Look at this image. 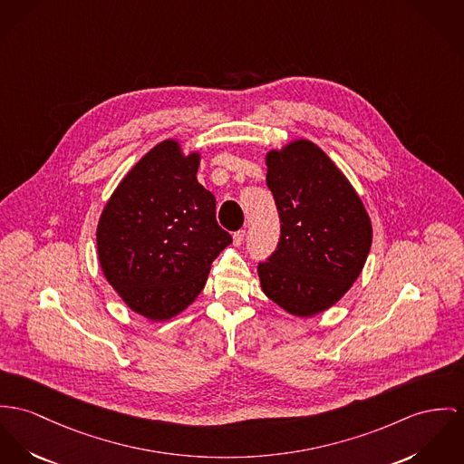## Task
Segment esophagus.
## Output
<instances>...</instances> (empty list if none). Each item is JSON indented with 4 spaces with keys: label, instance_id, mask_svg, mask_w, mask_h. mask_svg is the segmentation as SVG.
<instances>
[{
    "label": "esophagus",
    "instance_id": "obj_1",
    "mask_svg": "<svg viewBox=\"0 0 464 464\" xmlns=\"http://www.w3.org/2000/svg\"><path fill=\"white\" fill-rule=\"evenodd\" d=\"M244 238H246V231H244V229H240V231L233 233V244H235L237 247H238V246H242Z\"/></svg>",
    "mask_w": 464,
    "mask_h": 464
}]
</instances>
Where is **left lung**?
Returning a JSON list of instances; mask_svg holds the SVG:
<instances>
[{
  "instance_id": "1",
  "label": "left lung",
  "mask_w": 464,
  "mask_h": 464,
  "mask_svg": "<svg viewBox=\"0 0 464 464\" xmlns=\"http://www.w3.org/2000/svg\"><path fill=\"white\" fill-rule=\"evenodd\" d=\"M266 185L281 217V240L257 266L263 293L298 318L335 305L357 281L372 244V224L357 190L309 140L272 148Z\"/></svg>"
}]
</instances>
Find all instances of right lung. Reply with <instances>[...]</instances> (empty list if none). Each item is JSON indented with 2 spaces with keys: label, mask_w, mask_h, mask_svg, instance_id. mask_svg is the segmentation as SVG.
<instances>
[{
  "label": "right lung",
  "mask_w": 464,
  "mask_h": 464,
  "mask_svg": "<svg viewBox=\"0 0 464 464\" xmlns=\"http://www.w3.org/2000/svg\"><path fill=\"white\" fill-rule=\"evenodd\" d=\"M201 153L164 140L118 183L97 226L107 283L150 321L179 316L207 285L210 265L231 244L215 218V198L198 181Z\"/></svg>",
  "instance_id": "right-lung-1"
}]
</instances>
